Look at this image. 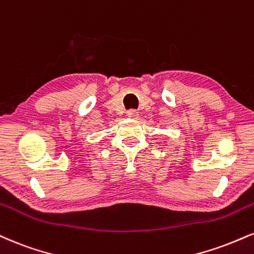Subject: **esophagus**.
Returning <instances> with one entry per match:
<instances>
[{
	"instance_id": "34e87169",
	"label": "esophagus",
	"mask_w": 254,
	"mask_h": 254,
	"mask_svg": "<svg viewBox=\"0 0 254 254\" xmlns=\"http://www.w3.org/2000/svg\"><path fill=\"white\" fill-rule=\"evenodd\" d=\"M127 117H129V118H138V117H139L138 112H137L136 110H130V111H127Z\"/></svg>"
}]
</instances>
